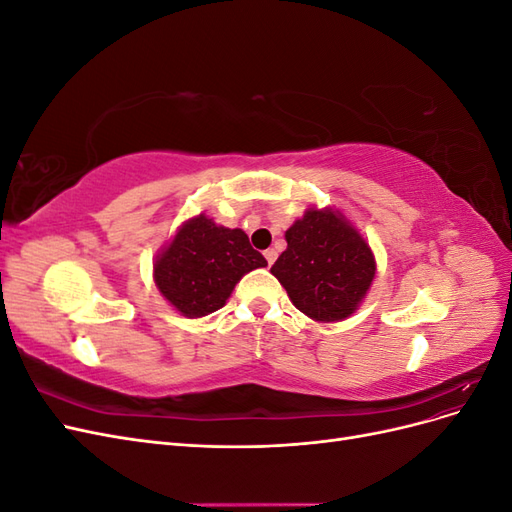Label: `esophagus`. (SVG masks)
Masks as SVG:
<instances>
[{"instance_id": "obj_1", "label": "esophagus", "mask_w": 512, "mask_h": 512, "mask_svg": "<svg viewBox=\"0 0 512 512\" xmlns=\"http://www.w3.org/2000/svg\"><path fill=\"white\" fill-rule=\"evenodd\" d=\"M265 258H267L269 267H271L273 262H275V258H277V250H273V247H269V250H265Z\"/></svg>"}]
</instances>
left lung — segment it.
Masks as SVG:
<instances>
[{"label":"left lung","instance_id":"left-lung-1","mask_svg":"<svg viewBox=\"0 0 512 512\" xmlns=\"http://www.w3.org/2000/svg\"><path fill=\"white\" fill-rule=\"evenodd\" d=\"M288 247L271 273L292 305L318 322H339L356 312L374 282L371 247L342 213L309 207L286 230Z\"/></svg>","mask_w":512,"mask_h":512}]
</instances>
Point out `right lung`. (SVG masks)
<instances>
[{"instance_id": "add662e5", "label": "right lung", "mask_w": 512, "mask_h": 512, "mask_svg": "<svg viewBox=\"0 0 512 512\" xmlns=\"http://www.w3.org/2000/svg\"><path fill=\"white\" fill-rule=\"evenodd\" d=\"M267 267L241 228L218 226L205 213L181 224L153 262L162 297L185 318H203L226 305L245 273Z\"/></svg>"}]
</instances>
